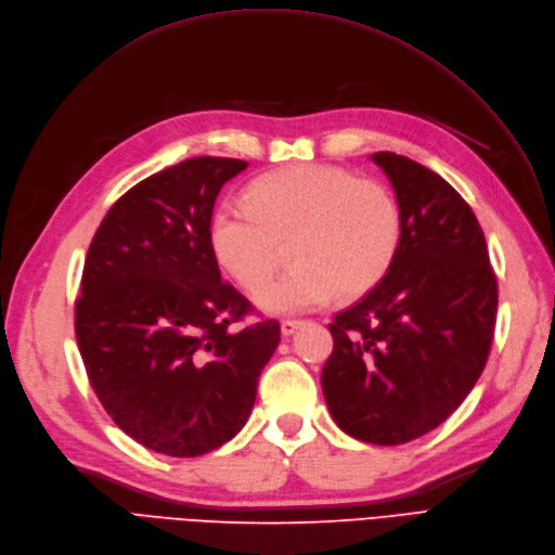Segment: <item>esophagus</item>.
Returning a JSON list of instances; mask_svg holds the SVG:
<instances>
[{
    "instance_id": "1",
    "label": "esophagus",
    "mask_w": 555,
    "mask_h": 555,
    "mask_svg": "<svg viewBox=\"0 0 555 555\" xmlns=\"http://www.w3.org/2000/svg\"><path fill=\"white\" fill-rule=\"evenodd\" d=\"M300 325H302V321H296V319H284V321L280 323V330H282V335H284V337H292L294 332H296Z\"/></svg>"
}]
</instances>
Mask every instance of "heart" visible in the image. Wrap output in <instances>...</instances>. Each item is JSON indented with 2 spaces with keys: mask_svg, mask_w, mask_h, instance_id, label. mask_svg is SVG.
<instances>
[{
  "mask_svg": "<svg viewBox=\"0 0 555 555\" xmlns=\"http://www.w3.org/2000/svg\"><path fill=\"white\" fill-rule=\"evenodd\" d=\"M401 238L403 214L385 184L325 164L259 177L248 203L223 201L209 223L216 261L248 294L262 289L291 246L295 269L257 294L271 314L309 312L335 294L364 296L389 273Z\"/></svg>",
  "mask_w": 555,
  "mask_h": 555,
  "instance_id": "obj_1",
  "label": "heart"
}]
</instances>
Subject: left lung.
Instances as JSON below:
<instances>
[{"label":"left lung","instance_id":"obj_1","mask_svg":"<svg viewBox=\"0 0 555 555\" xmlns=\"http://www.w3.org/2000/svg\"><path fill=\"white\" fill-rule=\"evenodd\" d=\"M403 214L389 273L330 323L327 410L350 437L405 444L447 421L490 354L499 286L482 228L437 172L375 152Z\"/></svg>","mask_w":555,"mask_h":555}]
</instances>
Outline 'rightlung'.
I'll list each match as a JSON object with an SVG mask.
<instances>
[{
    "label": "right lung",
    "mask_w": 555,
    "mask_h": 555,
    "mask_svg": "<svg viewBox=\"0 0 555 555\" xmlns=\"http://www.w3.org/2000/svg\"><path fill=\"white\" fill-rule=\"evenodd\" d=\"M246 162L195 157L114 203L88 248L75 335L102 408L131 439L195 457L246 424L280 323L232 327L253 302L220 280L216 195Z\"/></svg>",
    "instance_id": "obj_1"
}]
</instances>
